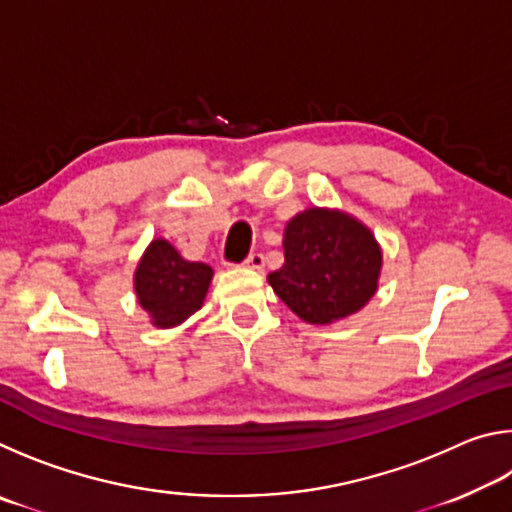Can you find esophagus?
<instances>
[{"label":"esophagus","mask_w":512,"mask_h":512,"mask_svg":"<svg viewBox=\"0 0 512 512\" xmlns=\"http://www.w3.org/2000/svg\"><path fill=\"white\" fill-rule=\"evenodd\" d=\"M264 264H266V259H264L262 253H250V255L244 259V266L255 268V271H262Z\"/></svg>","instance_id":"esophagus-1"}]
</instances>
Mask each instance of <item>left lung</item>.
Here are the masks:
<instances>
[{
	"label": "left lung",
	"instance_id": "1",
	"mask_svg": "<svg viewBox=\"0 0 512 512\" xmlns=\"http://www.w3.org/2000/svg\"><path fill=\"white\" fill-rule=\"evenodd\" d=\"M381 250L348 214L307 210L284 232V266L268 284L293 314L325 325L359 311L375 296Z\"/></svg>",
	"mask_w": 512,
	"mask_h": 512
}]
</instances>
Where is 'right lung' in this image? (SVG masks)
<instances>
[{
	"label": "right lung",
	"mask_w": 512,
	"mask_h": 512,
	"mask_svg": "<svg viewBox=\"0 0 512 512\" xmlns=\"http://www.w3.org/2000/svg\"><path fill=\"white\" fill-rule=\"evenodd\" d=\"M212 268L187 262L169 241L155 239L135 273V293L158 327L183 323L203 307Z\"/></svg>",
	"instance_id": "right-lung-1"
}]
</instances>
